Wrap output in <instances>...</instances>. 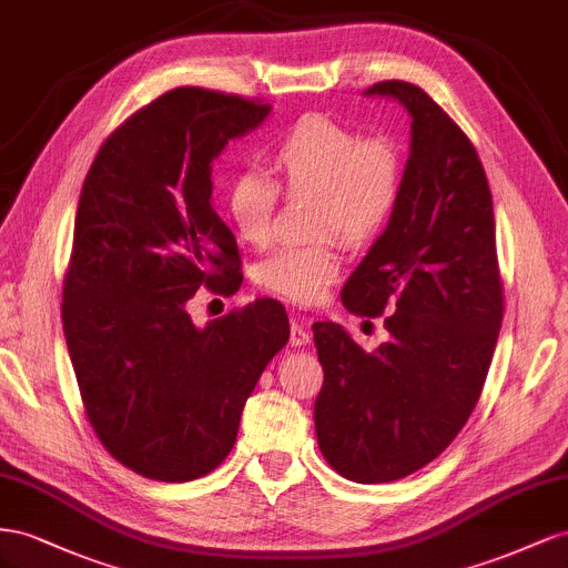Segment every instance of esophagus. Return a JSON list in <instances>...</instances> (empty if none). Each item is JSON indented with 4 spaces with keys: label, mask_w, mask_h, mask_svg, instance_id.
Segmentation results:
<instances>
[{
    "label": "esophagus",
    "mask_w": 568,
    "mask_h": 568,
    "mask_svg": "<svg viewBox=\"0 0 568 568\" xmlns=\"http://www.w3.org/2000/svg\"><path fill=\"white\" fill-rule=\"evenodd\" d=\"M310 343H312L310 328H306L302 321L293 318V323H290V345H293V347H304V345H310Z\"/></svg>",
    "instance_id": "esophagus-1"
}]
</instances>
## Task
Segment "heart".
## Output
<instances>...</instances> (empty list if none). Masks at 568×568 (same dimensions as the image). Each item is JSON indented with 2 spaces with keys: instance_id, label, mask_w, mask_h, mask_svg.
Listing matches in <instances>:
<instances>
[{
  "instance_id": "obj_1",
  "label": "heart",
  "mask_w": 568,
  "mask_h": 568,
  "mask_svg": "<svg viewBox=\"0 0 568 568\" xmlns=\"http://www.w3.org/2000/svg\"><path fill=\"white\" fill-rule=\"evenodd\" d=\"M271 166L290 194L316 197L312 225L335 231L349 245L376 237L402 200L404 156L387 135L364 138L356 128L326 113L293 123L271 150ZM278 185L262 171L237 173L225 194V212L235 233L250 245L271 235ZM343 271V252L333 237L306 245H281L256 266V283L300 304L323 300Z\"/></svg>"
}]
</instances>
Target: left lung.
<instances>
[{"instance_id":"obj_1","label":"left lung","mask_w":568,"mask_h":568,"mask_svg":"<svg viewBox=\"0 0 568 568\" xmlns=\"http://www.w3.org/2000/svg\"><path fill=\"white\" fill-rule=\"evenodd\" d=\"M364 94L395 97L412 116L402 200L339 295L349 314H387V343L364 352L337 323H314V424L339 476L390 483L443 455L471 416L505 300L493 194L471 140L404 80Z\"/></svg>"}]
</instances>
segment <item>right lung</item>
Returning <instances> with one entry per match:
<instances>
[{
    "mask_svg": "<svg viewBox=\"0 0 568 568\" xmlns=\"http://www.w3.org/2000/svg\"><path fill=\"white\" fill-rule=\"evenodd\" d=\"M271 104L169 90L123 121L80 190L61 321L92 430L131 471L202 478L229 457L242 407L290 326L256 300L204 328L185 304L242 283L235 237L212 206V161Z\"/></svg>",
    "mask_w": 568,
    "mask_h": 568,
    "instance_id": "right-lung-1",
    "label": "right lung"
}]
</instances>
